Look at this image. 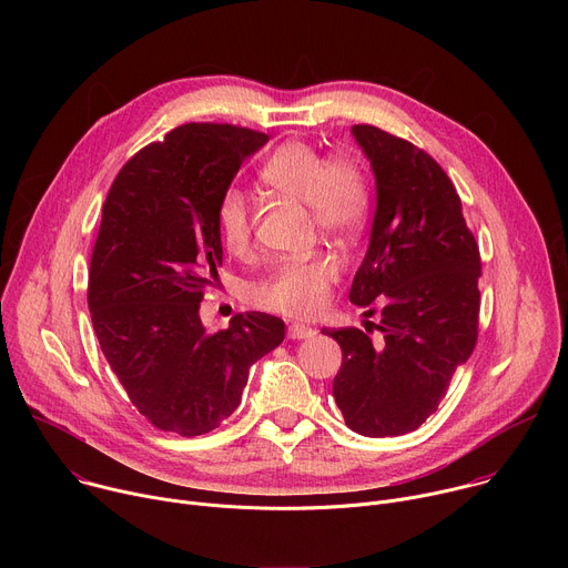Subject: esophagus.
<instances>
[{
  "label": "esophagus",
  "mask_w": 568,
  "mask_h": 568,
  "mask_svg": "<svg viewBox=\"0 0 568 568\" xmlns=\"http://www.w3.org/2000/svg\"><path fill=\"white\" fill-rule=\"evenodd\" d=\"M287 335H290V339H310V337H314V331L307 326H301V323H294V326L287 328Z\"/></svg>",
  "instance_id": "34e87169"
}]
</instances>
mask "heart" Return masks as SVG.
Segmentation results:
<instances>
[{
    "label": "heart",
    "instance_id": "obj_1",
    "mask_svg": "<svg viewBox=\"0 0 568 568\" xmlns=\"http://www.w3.org/2000/svg\"><path fill=\"white\" fill-rule=\"evenodd\" d=\"M261 182L276 195L307 204L318 231L331 235L355 233L368 213V180L359 161L348 154L323 156L305 141L283 143L261 166ZM215 224L222 245L231 254H245L252 245L254 213L237 189H226L215 206ZM339 278V265L323 254L285 261L252 287L258 307L312 318L328 303L331 287Z\"/></svg>",
    "mask_w": 568,
    "mask_h": 568
}]
</instances>
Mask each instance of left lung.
Returning a JSON list of instances; mask_svg holds the SVG:
<instances>
[{
  "label": "left lung",
  "instance_id": "obj_1",
  "mask_svg": "<svg viewBox=\"0 0 568 568\" xmlns=\"http://www.w3.org/2000/svg\"><path fill=\"white\" fill-rule=\"evenodd\" d=\"M353 134L371 159L377 209L351 303H382L373 323L382 344L373 346L368 328L321 333L342 346L333 395L346 425L371 438L402 436L438 409L476 346L480 254L432 154L375 125H353Z\"/></svg>",
  "mask_w": 568,
  "mask_h": 568
}]
</instances>
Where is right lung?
<instances>
[{
  "label": "right lung",
  "instance_id": "add662e5",
  "mask_svg": "<svg viewBox=\"0 0 568 568\" xmlns=\"http://www.w3.org/2000/svg\"><path fill=\"white\" fill-rule=\"evenodd\" d=\"M265 132L186 123L119 171L90 263L88 305L112 373L156 429L193 438L240 404L250 368L285 337L265 312L206 333L200 303L217 278L215 206Z\"/></svg>",
  "mask_w": 568,
  "mask_h": 568
}]
</instances>
